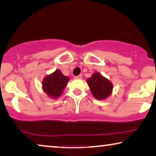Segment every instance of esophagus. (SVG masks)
Here are the masks:
<instances>
[{"mask_svg":"<svg viewBox=\"0 0 156 156\" xmlns=\"http://www.w3.org/2000/svg\"><path fill=\"white\" fill-rule=\"evenodd\" d=\"M82 78H83V76H82V75H78L77 76H75V78L76 79H81Z\"/></svg>","mask_w":156,"mask_h":156,"instance_id":"esophagus-1","label":"esophagus"}]
</instances>
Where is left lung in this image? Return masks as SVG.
<instances>
[{"label": "left lung", "mask_w": 156, "mask_h": 156, "mask_svg": "<svg viewBox=\"0 0 156 156\" xmlns=\"http://www.w3.org/2000/svg\"><path fill=\"white\" fill-rule=\"evenodd\" d=\"M89 87L93 96L97 100H105L112 93L113 84L98 72H94L87 79Z\"/></svg>", "instance_id": "obj_1"}]
</instances>
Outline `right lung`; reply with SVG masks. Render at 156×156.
Returning a JSON list of instances; mask_svg holds the SVG:
<instances>
[{"instance_id": "1", "label": "right lung", "mask_w": 156, "mask_h": 156, "mask_svg": "<svg viewBox=\"0 0 156 156\" xmlns=\"http://www.w3.org/2000/svg\"><path fill=\"white\" fill-rule=\"evenodd\" d=\"M69 80L68 76H64L59 69H57L43 78L42 88L49 98L57 99L62 95Z\"/></svg>"}]
</instances>
